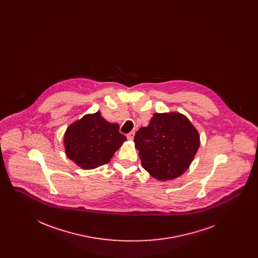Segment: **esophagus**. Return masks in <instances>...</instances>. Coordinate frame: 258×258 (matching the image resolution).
Instances as JSON below:
<instances>
[{"label": "esophagus", "instance_id": "34e87169", "mask_svg": "<svg viewBox=\"0 0 258 258\" xmlns=\"http://www.w3.org/2000/svg\"><path fill=\"white\" fill-rule=\"evenodd\" d=\"M126 137H127V139H128V140H133V139L135 138V133H134V132H132V133L127 134V135H126Z\"/></svg>", "mask_w": 258, "mask_h": 258}]
</instances>
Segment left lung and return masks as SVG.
Returning a JSON list of instances; mask_svg holds the SVG:
<instances>
[{"instance_id":"1","label":"left lung","mask_w":258,"mask_h":258,"mask_svg":"<svg viewBox=\"0 0 258 258\" xmlns=\"http://www.w3.org/2000/svg\"><path fill=\"white\" fill-rule=\"evenodd\" d=\"M135 148L143 168L160 180H173L186 171L200 145L199 134L181 113H155L138 130Z\"/></svg>"}]
</instances>
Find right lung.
<instances>
[{"instance_id": "right-lung-1", "label": "right lung", "mask_w": 258, "mask_h": 258, "mask_svg": "<svg viewBox=\"0 0 258 258\" xmlns=\"http://www.w3.org/2000/svg\"><path fill=\"white\" fill-rule=\"evenodd\" d=\"M119 124L103 119L98 111L85 115L66 131V155L83 169H94L106 164L126 140L119 133Z\"/></svg>"}]
</instances>
